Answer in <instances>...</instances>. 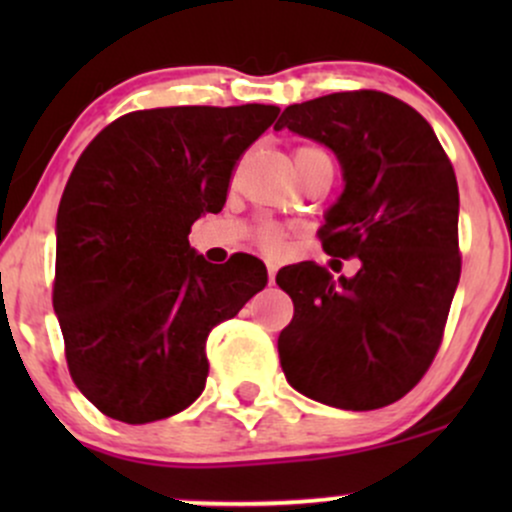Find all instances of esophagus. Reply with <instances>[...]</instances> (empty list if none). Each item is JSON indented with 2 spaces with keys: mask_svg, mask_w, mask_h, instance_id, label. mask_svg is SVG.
<instances>
[{
  "mask_svg": "<svg viewBox=\"0 0 512 512\" xmlns=\"http://www.w3.org/2000/svg\"><path fill=\"white\" fill-rule=\"evenodd\" d=\"M267 276H269V284H274L276 281V264L274 262H267Z\"/></svg>",
  "mask_w": 512,
  "mask_h": 512,
  "instance_id": "obj_1",
  "label": "esophagus"
}]
</instances>
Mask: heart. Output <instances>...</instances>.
I'll use <instances>...</instances> for the list:
<instances>
[{
	"label": "heart",
	"instance_id": "1",
	"mask_svg": "<svg viewBox=\"0 0 512 512\" xmlns=\"http://www.w3.org/2000/svg\"><path fill=\"white\" fill-rule=\"evenodd\" d=\"M317 151H322V149H315V146H301V149H296V158L317 154ZM260 243L264 250L279 252L281 245H284V231H281L276 223H264V226L260 228Z\"/></svg>",
	"mask_w": 512,
	"mask_h": 512
}]
</instances>
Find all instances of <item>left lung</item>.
<instances>
[{"label": "left lung", "instance_id": "1", "mask_svg": "<svg viewBox=\"0 0 512 512\" xmlns=\"http://www.w3.org/2000/svg\"><path fill=\"white\" fill-rule=\"evenodd\" d=\"M274 129L337 154L346 185L317 236L327 255L361 260L339 281L315 262L276 274L293 301L281 368L315 402L387 407L424 378L443 342L462 269L455 170L424 117L383 91L289 105Z\"/></svg>", "mask_w": 512, "mask_h": 512}]
</instances>
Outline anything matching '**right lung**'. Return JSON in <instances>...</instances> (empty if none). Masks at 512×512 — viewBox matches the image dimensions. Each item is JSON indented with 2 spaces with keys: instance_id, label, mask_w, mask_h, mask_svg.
<instances>
[{
  "instance_id": "1",
  "label": "right lung",
  "mask_w": 512,
  "mask_h": 512,
  "mask_svg": "<svg viewBox=\"0 0 512 512\" xmlns=\"http://www.w3.org/2000/svg\"><path fill=\"white\" fill-rule=\"evenodd\" d=\"M276 105L127 113L86 146L57 211L52 305L81 395L149 424L190 407L209 375L207 337L267 284L257 257L211 264L190 248L223 209L233 168Z\"/></svg>"
}]
</instances>
